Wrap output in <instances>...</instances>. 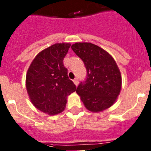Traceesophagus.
Masks as SVG:
<instances>
[{"label":"esophagus","instance_id":"esophagus-1","mask_svg":"<svg viewBox=\"0 0 151 151\" xmlns=\"http://www.w3.org/2000/svg\"><path fill=\"white\" fill-rule=\"evenodd\" d=\"M73 82H74L75 85H76L77 86V85H78V78H75V79L73 80Z\"/></svg>","mask_w":151,"mask_h":151}]
</instances>
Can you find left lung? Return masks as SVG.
Listing matches in <instances>:
<instances>
[{
	"instance_id": "8db88e82",
	"label": "left lung",
	"mask_w": 151,
	"mask_h": 151,
	"mask_svg": "<svg viewBox=\"0 0 151 151\" xmlns=\"http://www.w3.org/2000/svg\"><path fill=\"white\" fill-rule=\"evenodd\" d=\"M72 49L83 61L87 76L80 82L77 94L88 110L100 112L114 104L121 90L122 78L113 57L91 43H76Z\"/></svg>"
}]
</instances>
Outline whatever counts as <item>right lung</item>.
<instances>
[{
	"instance_id": "add662e5",
	"label": "right lung",
	"mask_w": 151,
	"mask_h": 151,
	"mask_svg": "<svg viewBox=\"0 0 151 151\" xmlns=\"http://www.w3.org/2000/svg\"><path fill=\"white\" fill-rule=\"evenodd\" d=\"M70 45L55 44L40 52L26 75V89L35 106L49 115L63 111L67 96L76 86L68 77L63 59Z\"/></svg>"
}]
</instances>
